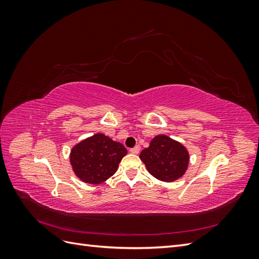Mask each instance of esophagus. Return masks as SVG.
<instances>
[{"label":"esophagus","instance_id":"34e87169","mask_svg":"<svg viewBox=\"0 0 259 259\" xmlns=\"http://www.w3.org/2000/svg\"><path fill=\"white\" fill-rule=\"evenodd\" d=\"M139 151H140V147L139 146H136V147L131 149V153H133V154H138Z\"/></svg>","mask_w":259,"mask_h":259}]
</instances>
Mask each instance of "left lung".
I'll use <instances>...</instances> for the list:
<instances>
[{
  "mask_svg": "<svg viewBox=\"0 0 259 259\" xmlns=\"http://www.w3.org/2000/svg\"><path fill=\"white\" fill-rule=\"evenodd\" d=\"M147 170L156 179L171 183L182 178L189 166L190 155L187 148L167 135H156L148 148L140 152Z\"/></svg>",
  "mask_w": 259,
  "mask_h": 259,
  "instance_id": "left-lung-1",
  "label": "left lung"
}]
</instances>
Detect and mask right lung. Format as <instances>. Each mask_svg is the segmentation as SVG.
Returning a JSON list of instances; mask_svg holds the SVG:
<instances>
[{"label":"right lung","instance_id":"obj_1","mask_svg":"<svg viewBox=\"0 0 259 259\" xmlns=\"http://www.w3.org/2000/svg\"><path fill=\"white\" fill-rule=\"evenodd\" d=\"M127 150L103 133L90 136L74 145L70 151L73 173L83 183L98 185L116 171Z\"/></svg>","mask_w":259,"mask_h":259}]
</instances>
